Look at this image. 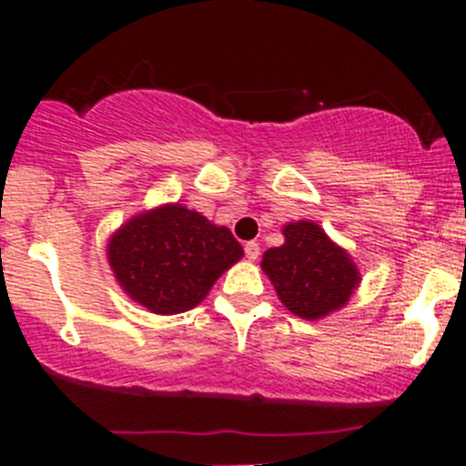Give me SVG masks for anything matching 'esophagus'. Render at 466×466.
Returning a JSON list of instances; mask_svg holds the SVG:
<instances>
[{"mask_svg":"<svg viewBox=\"0 0 466 466\" xmlns=\"http://www.w3.org/2000/svg\"><path fill=\"white\" fill-rule=\"evenodd\" d=\"M243 250H246V257H248V259L255 261L257 257H259L261 248H259V243H257V241H248V243H246V248H243Z\"/></svg>","mask_w":466,"mask_h":466,"instance_id":"obj_1","label":"esophagus"}]
</instances>
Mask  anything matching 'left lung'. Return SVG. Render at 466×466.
I'll list each match as a JSON object with an SVG mask.
<instances>
[{
	"mask_svg": "<svg viewBox=\"0 0 466 466\" xmlns=\"http://www.w3.org/2000/svg\"><path fill=\"white\" fill-rule=\"evenodd\" d=\"M284 237L261 261L284 307L307 320L340 309L360 281L350 255L311 220L286 225Z\"/></svg>",
	"mask_w": 466,
	"mask_h": 466,
	"instance_id": "1",
	"label": "left lung"
}]
</instances>
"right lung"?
Returning <instances> with one entry per match:
<instances>
[{
    "mask_svg": "<svg viewBox=\"0 0 466 466\" xmlns=\"http://www.w3.org/2000/svg\"><path fill=\"white\" fill-rule=\"evenodd\" d=\"M241 257V243L228 228L182 205L135 216L107 243V259L126 293L159 316L203 302Z\"/></svg>",
    "mask_w": 466,
    "mask_h": 466,
    "instance_id": "right-lung-1",
    "label": "right lung"
}]
</instances>
